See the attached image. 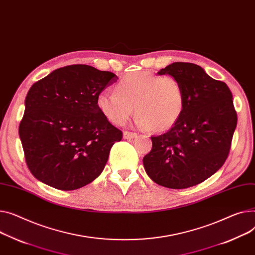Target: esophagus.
Wrapping results in <instances>:
<instances>
[{
  "instance_id": "esophagus-1",
  "label": "esophagus",
  "mask_w": 255,
  "mask_h": 255,
  "mask_svg": "<svg viewBox=\"0 0 255 255\" xmlns=\"http://www.w3.org/2000/svg\"><path fill=\"white\" fill-rule=\"evenodd\" d=\"M135 136H137V133L136 132H131V131H124L123 133V137L125 139H131Z\"/></svg>"
}]
</instances>
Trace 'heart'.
Here are the masks:
<instances>
[{
  "label": "heart",
  "instance_id": "1",
  "mask_svg": "<svg viewBox=\"0 0 255 255\" xmlns=\"http://www.w3.org/2000/svg\"><path fill=\"white\" fill-rule=\"evenodd\" d=\"M134 106L140 127L166 130L179 120L184 111V88L175 77L135 72L124 76L116 90L101 91L97 96L100 112L117 125H123L128 120Z\"/></svg>",
  "mask_w": 255,
  "mask_h": 255
}]
</instances>
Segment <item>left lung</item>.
I'll return each mask as SVG.
<instances>
[{
    "label": "left lung",
    "instance_id": "obj_1",
    "mask_svg": "<svg viewBox=\"0 0 255 255\" xmlns=\"http://www.w3.org/2000/svg\"><path fill=\"white\" fill-rule=\"evenodd\" d=\"M158 74L179 80L185 107L170 130L151 137L143 166L156 183L186 189L213 175L229 156L238 121L233 95L225 82L212 79L195 63L174 62Z\"/></svg>",
    "mask_w": 255,
    "mask_h": 255
}]
</instances>
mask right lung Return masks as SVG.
Listing matches in <instances>:
<instances>
[{"label":"right lung","mask_w":255,"mask_h":255,"mask_svg":"<svg viewBox=\"0 0 255 255\" xmlns=\"http://www.w3.org/2000/svg\"><path fill=\"white\" fill-rule=\"evenodd\" d=\"M118 77L86 64L67 65L36 82L19 124L26 165L40 181L73 191L103 172L122 139L97 107V96Z\"/></svg>","instance_id":"add662e5"}]
</instances>
